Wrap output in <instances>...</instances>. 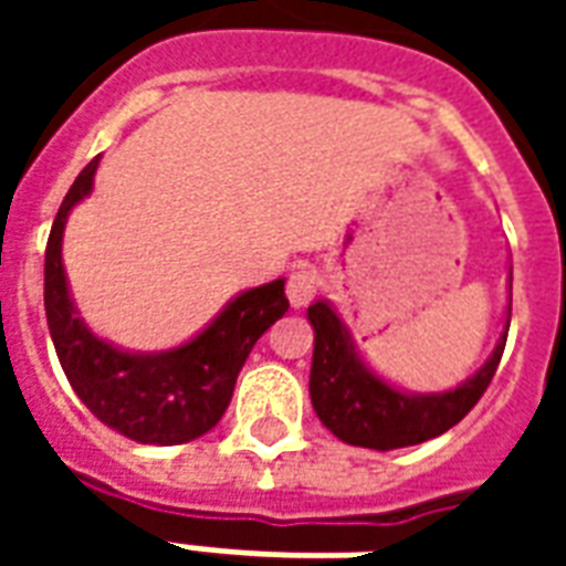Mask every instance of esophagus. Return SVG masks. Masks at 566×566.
Instances as JSON below:
<instances>
[{"instance_id":"1","label":"esophagus","mask_w":566,"mask_h":566,"mask_svg":"<svg viewBox=\"0 0 566 566\" xmlns=\"http://www.w3.org/2000/svg\"><path fill=\"white\" fill-rule=\"evenodd\" d=\"M318 270H312V266H300V270H294L287 275V300H291L296 308L308 306V303L315 300V294H318Z\"/></svg>"}]
</instances>
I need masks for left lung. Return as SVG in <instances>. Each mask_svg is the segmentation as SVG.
<instances>
[{"instance_id":"left-lung-1","label":"left lung","mask_w":566,"mask_h":566,"mask_svg":"<svg viewBox=\"0 0 566 566\" xmlns=\"http://www.w3.org/2000/svg\"><path fill=\"white\" fill-rule=\"evenodd\" d=\"M510 315L512 308L506 312V331H510ZM308 321L315 327L308 394L321 424L348 446L376 451L418 446L458 424L488 391L506 348V333H503L485 367L454 391L403 394L360 364L345 324L324 300L308 306Z\"/></svg>"}]
</instances>
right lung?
I'll return each instance as SVG.
<instances>
[{"label": "right lung", "instance_id": "add662e5", "mask_svg": "<svg viewBox=\"0 0 566 566\" xmlns=\"http://www.w3.org/2000/svg\"><path fill=\"white\" fill-rule=\"evenodd\" d=\"M91 160L63 206L44 248V312L69 385L103 424L145 446H178L209 433L233 397L235 376L251 348L287 312L284 282L239 294L197 339L160 355H129L96 339L72 308L63 272V227L75 202L91 193Z\"/></svg>", "mask_w": 566, "mask_h": 566}]
</instances>
